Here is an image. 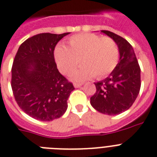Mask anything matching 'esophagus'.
<instances>
[{"label": "esophagus", "mask_w": 157, "mask_h": 157, "mask_svg": "<svg viewBox=\"0 0 157 157\" xmlns=\"http://www.w3.org/2000/svg\"><path fill=\"white\" fill-rule=\"evenodd\" d=\"M83 84L82 83H74L73 84V85H74V87L75 88H79V87H81V85H82Z\"/></svg>", "instance_id": "1"}]
</instances>
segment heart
Masks as SVG:
<instances>
[{
    "label": "heart",
    "instance_id": "obj_1",
    "mask_svg": "<svg viewBox=\"0 0 157 157\" xmlns=\"http://www.w3.org/2000/svg\"><path fill=\"white\" fill-rule=\"evenodd\" d=\"M59 69L69 74L80 63L82 67L73 73L76 81H85L96 76L103 78L110 74L118 64V48L114 39L94 34H81L71 37L66 46L55 50Z\"/></svg>",
    "mask_w": 157,
    "mask_h": 157
}]
</instances>
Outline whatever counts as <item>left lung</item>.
<instances>
[{
	"label": "left lung",
	"instance_id": "obj_1",
	"mask_svg": "<svg viewBox=\"0 0 157 157\" xmlns=\"http://www.w3.org/2000/svg\"><path fill=\"white\" fill-rule=\"evenodd\" d=\"M114 39L119 51V61L108 77L94 83L96 93L90 98V104L100 113L115 115L129 109L140 90V67L132 46L123 37L101 30Z\"/></svg>",
	"mask_w": 157,
	"mask_h": 157
}]
</instances>
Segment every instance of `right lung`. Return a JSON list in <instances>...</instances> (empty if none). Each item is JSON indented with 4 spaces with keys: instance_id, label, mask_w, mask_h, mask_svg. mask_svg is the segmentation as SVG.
<instances>
[{
    "instance_id": "obj_1",
    "label": "right lung",
    "mask_w": 157,
    "mask_h": 157,
    "mask_svg": "<svg viewBox=\"0 0 157 157\" xmlns=\"http://www.w3.org/2000/svg\"><path fill=\"white\" fill-rule=\"evenodd\" d=\"M69 33H42L21 43L13 59L11 87L17 105L37 120L60 118L75 88L60 74L55 62L58 42Z\"/></svg>"
}]
</instances>
